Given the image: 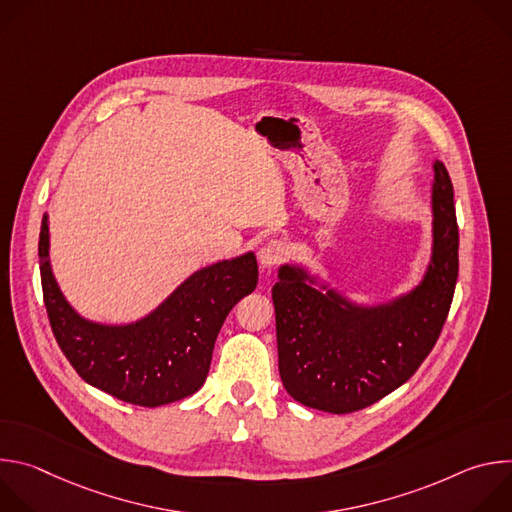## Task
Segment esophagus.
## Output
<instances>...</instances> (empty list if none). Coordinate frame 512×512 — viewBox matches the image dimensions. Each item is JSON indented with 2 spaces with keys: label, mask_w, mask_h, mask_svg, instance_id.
I'll return each mask as SVG.
<instances>
[{
  "label": "esophagus",
  "mask_w": 512,
  "mask_h": 512,
  "mask_svg": "<svg viewBox=\"0 0 512 512\" xmlns=\"http://www.w3.org/2000/svg\"><path fill=\"white\" fill-rule=\"evenodd\" d=\"M285 257H287V247L283 241H277V239L265 243L259 251V263L263 269H271V267L283 263Z\"/></svg>",
  "instance_id": "obj_1"
}]
</instances>
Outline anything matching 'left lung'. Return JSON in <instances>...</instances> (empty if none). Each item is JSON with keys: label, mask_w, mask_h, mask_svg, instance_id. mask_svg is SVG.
I'll list each match as a JSON object with an SVG mask.
<instances>
[{"label": "left lung", "mask_w": 512, "mask_h": 512, "mask_svg": "<svg viewBox=\"0 0 512 512\" xmlns=\"http://www.w3.org/2000/svg\"><path fill=\"white\" fill-rule=\"evenodd\" d=\"M433 172L431 263L409 294L356 306L326 285L316 289L306 269L279 267L271 289L279 375L302 405L338 415L369 407L409 381L440 338L454 300L460 235L448 170L435 162Z\"/></svg>", "instance_id": "8db88e82"}]
</instances>
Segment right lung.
Wrapping results in <instances>:
<instances>
[{"mask_svg": "<svg viewBox=\"0 0 512 512\" xmlns=\"http://www.w3.org/2000/svg\"><path fill=\"white\" fill-rule=\"evenodd\" d=\"M48 245L44 214L38 243L42 294L60 350L83 381L141 407L180 401L204 385L225 318L259 277L253 253L214 263L190 275L150 316L105 326L81 318L64 300Z\"/></svg>", "mask_w": 512, "mask_h": 512, "instance_id": "obj_1", "label": "right lung"}]
</instances>
